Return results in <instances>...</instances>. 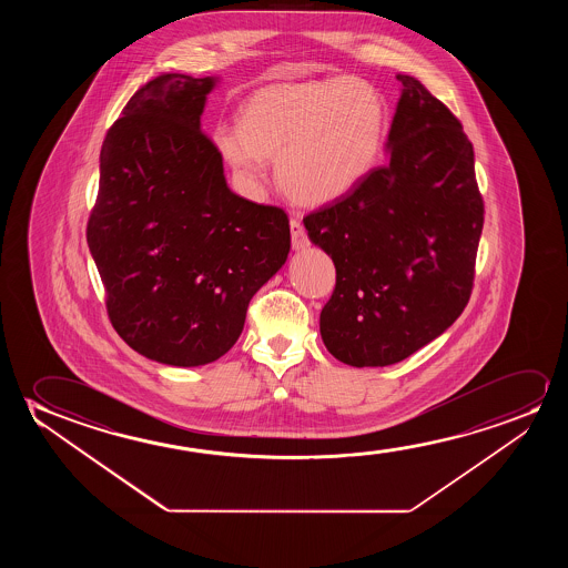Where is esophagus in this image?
Here are the masks:
<instances>
[{
  "label": "esophagus",
  "mask_w": 568,
  "mask_h": 568,
  "mask_svg": "<svg viewBox=\"0 0 568 568\" xmlns=\"http://www.w3.org/2000/svg\"><path fill=\"white\" fill-rule=\"evenodd\" d=\"M291 241H293V250H304L308 246V236L304 231L303 223L298 219H291Z\"/></svg>",
  "instance_id": "obj_1"
}]
</instances>
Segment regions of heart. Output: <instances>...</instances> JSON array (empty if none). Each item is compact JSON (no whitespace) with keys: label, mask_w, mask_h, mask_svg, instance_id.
<instances>
[{"label":"heart","mask_w":568,"mask_h":568,"mask_svg":"<svg viewBox=\"0 0 568 568\" xmlns=\"http://www.w3.org/2000/svg\"><path fill=\"white\" fill-rule=\"evenodd\" d=\"M388 130V104L365 79L337 75L264 87L244 102L241 122H221L211 140L250 192L264 186L270 159L296 203L342 200L371 174Z\"/></svg>","instance_id":"1"}]
</instances>
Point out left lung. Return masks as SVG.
Segmentation results:
<instances>
[{
    "label": "left lung",
    "mask_w": 568,
    "mask_h": 568,
    "mask_svg": "<svg viewBox=\"0 0 568 568\" xmlns=\"http://www.w3.org/2000/svg\"><path fill=\"white\" fill-rule=\"evenodd\" d=\"M396 78L388 163L303 219L337 273L320 314L322 342L357 368L396 365L456 322L481 239L471 141L419 79Z\"/></svg>",
    "instance_id": "8db88e82"
}]
</instances>
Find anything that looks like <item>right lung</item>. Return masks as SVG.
Returning a JSON list of instances; mask_svg holds the SVG:
<instances>
[{
    "label": "right lung",
    "instance_id": "add662e5",
    "mask_svg": "<svg viewBox=\"0 0 568 568\" xmlns=\"http://www.w3.org/2000/svg\"><path fill=\"white\" fill-rule=\"evenodd\" d=\"M217 83L184 73L149 81L101 149L87 244L118 335L163 365L223 357L291 248L285 211L231 192L223 156L200 130Z\"/></svg>",
    "mask_w": 568,
    "mask_h": 568
}]
</instances>
